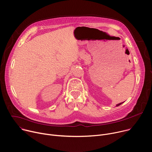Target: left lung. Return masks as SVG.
Returning a JSON list of instances; mask_svg holds the SVG:
<instances>
[{"instance_id":"left-lung-1","label":"left lung","mask_w":152,"mask_h":152,"mask_svg":"<svg viewBox=\"0 0 152 152\" xmlns=\"http://www.w3.org/2000/svg\"><path fill=\"white\" fill-rule=\"evenodd\" d=\"M124 102H123V103H119V104H116V106H119L120 105H121V104H123Z\"/></svg>"}]
</instances>
